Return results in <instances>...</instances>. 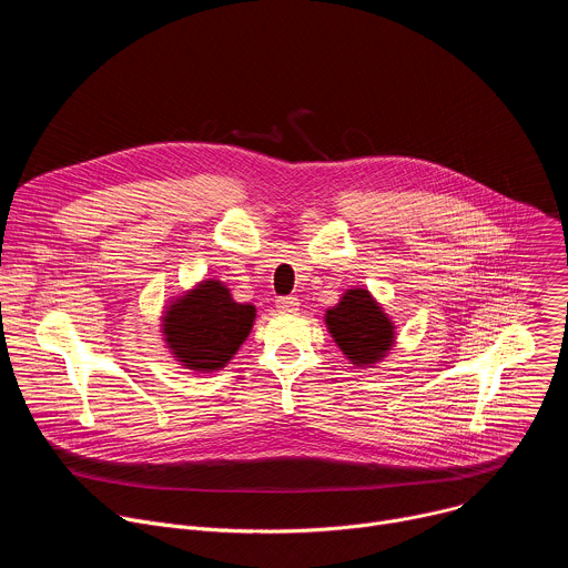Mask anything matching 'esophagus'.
<instances>
[{
	"instance_id": "1",
	"label": "esophagus",
	"mask_w": 568,
	"mask_h": 568,
	"mask_svg": "<svg viewBox=\"0 0 568 568\" xmlns=\"http://www.w3.org/2000/svg\"><path fill=\"white\" fill-rule=\"evenodd\" d=\"M276 307L281 312H296L298 310V298L296 296H278Z\"/></svg>"
}]
</instances>
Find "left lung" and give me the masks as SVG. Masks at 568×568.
<instances>
[{
  "label": "left lung",
  "mask_w": 568,
  "mask_h": 568,
  "mask_svg": "<svg viewBox=\"0 0 568 568\" xmlns=\"http://www.w3.org/2000/svg\"><path fill=\"white\" fill-rule=\"evenodd\" d=\"M328 331L344 355L357 364H375L393 346V323L366 290H348L326 314Z\"/></svg>",
  "instance_id": "left-lung-1"
}]
</instances>
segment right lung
<instances>
[{
	"instance_id": "1",
	"label": "right lung",
	"mask_w": 568,
	"mask_h": 568,
	"mask_svg": "<svg viewBox=\"0 0 568 568\" xmlns=\"http://www.w3.org/2000/svg\"><path fill=\"white\" fill-rule=\"evenodd\" d=\"M256 307L235 303L220 281H204L173 301L164 316L169 348L186 368L209 373L222 368L247 339Z\"/></svg>"
}]
</instances>
